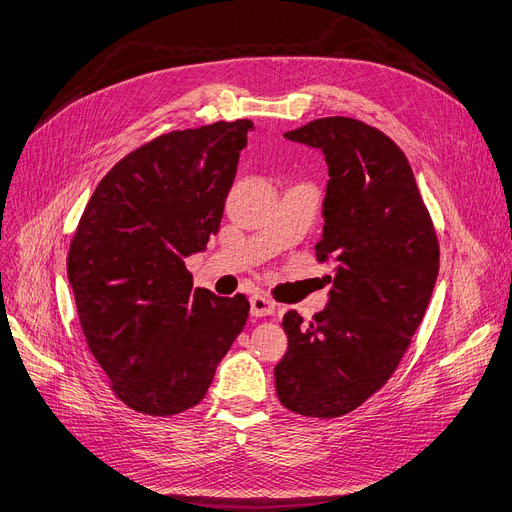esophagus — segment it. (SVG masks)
Returning a JSON list of instances; mask_svg holds the SVG:
<instances>
[{
	"instance_id": "1",
	"label": "esophagus",
	"mask_w": 512,
	"mask_h": 512,
	"mask_svg": "<svg viewBox=\"0 0 512 512\" xmlns=\"http://www.w3.org/2000/svg\"><path fill=\"white\" fill-rule=\"evenodd\" d=\"M274 310H276V306H274L272 299L263 297V295H253L251 297V314L253 316H272Z\"/></svg>"
}]
</instances>
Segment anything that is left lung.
<instances>
[{
  "label": "left lung",
  "instance_id": "left-lung-1",
  "mask_svg": "<svg viewBox=\"0 0 512 512\" xmlns=\"http://www.w3.org/2000/svg\"><path fill=\"white\" fill-rule=\"evenodd\" d=\"M323 151L329 183L318 261L335 263L329 304L304 323L282 318L289 348L274 369L287 409L339 418L399 367L439 276V242L413 170L392 139L352 118H320L285 132Z\"/></svg>",
  "mask_w": 512,
  "mask_h": 512
}]
</instances>
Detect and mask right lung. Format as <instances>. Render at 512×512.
Listing matches in <instances>:
<instances>
[{"mask_svg": "<svg viewBox=\"0 0 512 512\" xmlns=\"http://www.w3.org/2000/svg\"><path fill=\"white\" fill-rule=\"evenodd\" d=\"M251 120L175 130L101 179L75 232L67 276L90 352L130 409L198 405L240 335L249 301L194 289L185 257L219 232Z\"/></svg>", "mask_w": 512, "mask_h": 512, "instance_id": "1", "label": "right lung"}]
</instances>
